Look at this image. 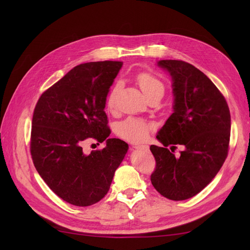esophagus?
Returning a JSON list of instances; mask_svg holds the SVG:
<instances>
[{"mask_svg": "<svg viewBox=\"0 0 250 250\" xmlns=\"http://www.w3.org/2000/svg\"><path fill=\"white\" fill-rule=\"evenodd\" d=\"M133 148L141 149V150H149V146H147V145H134Z\"/></svg>", "mask_w": 250, "mask_h": 250, "instance_id": "1", "label": "esophagus"}]
</instances>
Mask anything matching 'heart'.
<instances>
[{"instance_id":"b5f03b06","label":"heart","mask_w":250,"mask_h":250,"mask_svg":"<svg viewBox=\"0 0 250 250\" xmlns=\"http://www.w3.org/2000/svg\"><path fill=\"white\" fill-rule=\"evenodd\" d=\"M137 82L143 93L148 99H152L155 97L162 98L165 93L164 83L149 73H140L137 75ZM121 89V83L117 82L113 84L106 96V106L109 110L116 107L117 97ZM152 125L142 119L127 118L122 121L117 128L118 134L121 138L129 142H142L147 138Z\"/></svg>"}]
</instances>
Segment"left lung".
Wrapping results in <instances>:
<instances>
[{
  "instance_id": "left-lung-1",
  "label": "left lung",
  "mask_w": 250,
  "mask_h": 250,
  "mask_svg": "<svg viewBox=\"0 0 250 250\" xmlns=\"http://www.w3.org/2000/svg\"><path fill=\"white\" fill-rule=\"evenodd\" d=\"M172 78L173 113L158 131L163 147L151 145L156 168L151 183L164 197L186 200L206 188L229 153L230 113L225 98L197 67L183 60H160ZM183 145L175 157L167 148Z\"/></svg>"
}]
</instances>
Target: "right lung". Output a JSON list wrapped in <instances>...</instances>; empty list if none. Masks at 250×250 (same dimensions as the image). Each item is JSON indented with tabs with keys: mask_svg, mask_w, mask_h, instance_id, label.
<instances>
[{
	"mask_svg": "<svg viewBox=\"0 0 250 250\" xmlns=\"http://www.w3.org/2000/svg\"><path fill=\"white\" fill-rule=\"evenodd\" d=\"M121 62L75 66L44 92L32 118L31 151L41 177L58 197L88 207L107 194L128 144L109 139L104 111L106 96L122 67ZM93 137L107 146L85 155L82 142Z\"/></svg>",
	"mask_w": 250,
	"mask_h": 250,
	"instance_id": "1",
	"label": "right lung"
}]
</instances>
